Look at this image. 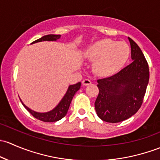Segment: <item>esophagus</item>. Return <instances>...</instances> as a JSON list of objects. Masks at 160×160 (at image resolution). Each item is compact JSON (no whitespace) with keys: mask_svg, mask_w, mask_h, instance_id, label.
<instances>
[{"mask_svg":"<svg viewBox=\"0 0 160 160\" xmlns=\"http://www.w3.org/2000/svg\"><path fill=\"white\" fill-rule=\"evenodd\" d=\"M92 84V81L88 79V78H85L83 81H82V85H89Z\"/></svg>","mask_w":160,"mask_h":160,"instance_id":"1","label":"esophagus"}]
</instances>
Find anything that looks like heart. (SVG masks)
Segmentation results:
<instances>
[{
    "instance_id": "obj_1",
    "label": "heart",
    "mask_w": 160,
    "mask_h": 160,
    "mask_svg": "<svg viewBox=\"0 0 160 160\" xmlns=\"http://www.w3.org/2000/svg\"><path fill=\"white\" fill-rule=\"evenodd\" d=\"M85 55L88 60L95 61L93 69L95 73L110 75L126 64L130 55V48L124 42L103 39L91 44Z\"/></svg>"
}]
</instances>
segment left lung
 <instances>
[{
    "label": "left lung",
    "mask_w": 160,
    "mask_h": 160,
    "mask_svg": "<svg viewBox=\"0 0 160 160\" xmlns=\"http://www.w3.org/2000/svg\"><path fill=\"white\" fill-rule=\"evenodd\" d=\"M128 38L132 62L118 73L97 80L99 92L95 111L107 122H119L136 114L142 104L149 83V65L144 55L138 44Z\"/></svg>",
    "instance_id": "obj_1"
}]
</instances>
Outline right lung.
Listing matches in <instances>:
<instances>
[{"mask_svg": "<svg viewBox=\"0 0 160 160\" xmlns=\"http://www.w3.org/2000/svg\"><path fill=\"white\" fill-rule=\"evenodd\" d=\"M60 38V34H48V35H44L43 37L41 38L34 41L32 43H37V42H44V41H56L58 40V39ZM80 87L81 82H78V83L75 84V85H69L66 93L64 95L63 98L61 100L60 102L58 103V105L54 109H52V111L50 112H48L41 113L33 111V110L28 108V107L22 102V101H21V99L20 100H21L22 105L25 107L26 109H27L34 118H36L37 119L41 120V121L45 122H53L58 121V120L62 119V118H64V117L65 116V115L68 112L71 102H72L75 94L76 93L77 91L80 88Z\"/></svg>", "mask_w": 160, "mask_h": 160, "instance_id": "1", "label": "right lung"}]
</instances>
